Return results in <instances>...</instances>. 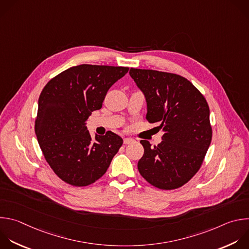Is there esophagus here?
Wrapping results in <instances>:
<instances>
[{
	"mask_svg": "<svg viewBox=\"0 0 249 249\" xmlns=\"http://www.w3.org/2000/svg\"><path fill=\"white\" fill-rule=\"evenodd\" d=\"M123 142H124V143H125V144H129V143H132V142H135V140H134V139H132V138H129V137H127V138H124Z\"/></svg>",
	"mask_w": 249,
	"mask_h": 249,
	"instance_id": "34e87169",
	"label": "esophagus"
}]
</instances>
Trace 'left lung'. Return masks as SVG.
Listing matches in <instances>:
<instances>
[{
    "mask_svg": "<svg viewBox=\"0 0 249 249\" xmlns=\"http://www.w3.org/2000/svg\"><path fill=\"white\" fill-rule=\"evenodd\" d=\"M129 74L144 96L146 120L163 131L162 142L153 147L141 141L144 152L139 172L158 189L180 188L198 171L211 142L207 102L180 75L138 68Z\"/></svg>",
    "mask_w": 249,
    "mask_h": 249,
    "instance_id": "obj_1",
    "label": "left lung"
}]
</instances>
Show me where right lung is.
Returning a JSON list of instances; mask_svg holds the SVG:
<instances>
[{"mask_svg":"<svg viewBox=\"0 0 249 249\" xmlns=\"http://www.w3.org/2000/svg\"><path fill=\"white\" fill-rule=\"evenodd\" d=\"M129 67L81 64L53 78L43 89L35 133L53 172L65 183L84 187L99 180L123 143L108 131L92 140L87 120L101 109L107 91Z\"/></svg>","mask_w":249,"mask_h":249,"instance_id":"add662e5","label":"right lung"}]
</instances>
